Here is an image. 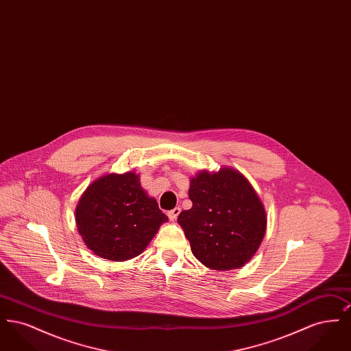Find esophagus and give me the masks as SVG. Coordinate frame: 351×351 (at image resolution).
I'll return each instance as SVG.
<instances>
[{"mask_svg":"<svg viewBox=\"0 0 351 351\" xmlns=\"http://www.w3.org/2000/svg\"><path fill=\"white\" fill-rule=\"evenodd\" d=\"M180 212H182V209H180V208H173L172 210H169V212H168V218H169L171 221H175V219L178 218V216L180 215Z\"/></svg>","mask_w":351,"mask_h":351,"instance_id":"esophagus-1","label":"esophagus"}]
</instances>
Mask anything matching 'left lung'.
I'll return each mask as SVG.
<instances>
[{
  "label": "left lung",
  "mask_w": 351,
  "mask_h": 351,
  "mask_svg": "<svg viewBox=\"0 0 351 351\" xmlns=\"http://www.w3.org/2000/svg\"><path fill=\"white\" fill-rule=\"evenodd\" d=\"M192 208L178 222L204 266L226 271L245 266L266 233V210L250 182L237 169L200 171L191 179Z\"/></svg>",
  "instance_id": "left-lung-1"
}]
</instances>
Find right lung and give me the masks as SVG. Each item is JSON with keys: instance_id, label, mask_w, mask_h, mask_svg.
Listing matches in <instances>:
<instances>
[{"instance_id": "right-lung-1", "label": "right lung", "mask_w": 351, "mask_h": 351, "mask_svg": "<svg viewBox=\"0 0 351 351\" xmlns=\"http://www.w3.org/2000/svg\"><path fill=\"white\" fill-rule=\"evenodd\" d=\"M75 216L86 247L114 262L142 254L168 221L133 171L95 180L82 195Z\"/></svg>"}]
</instances>
